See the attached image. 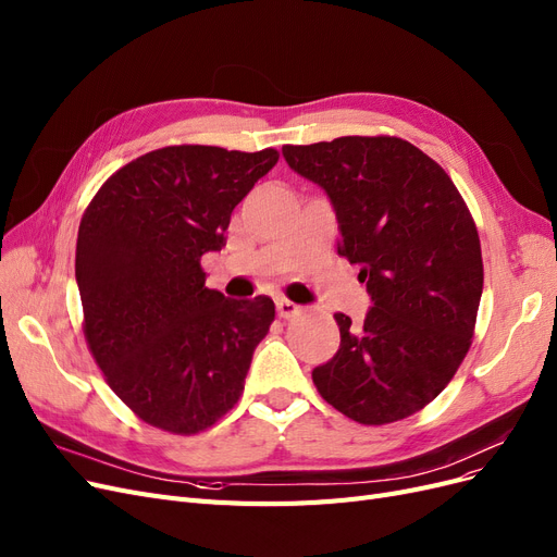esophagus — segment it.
Segmentation results:
<instances>
[{
	"mask_svg": "<svg viewBox=\"0 0 557 557\" xmlns=\"http://www.w3.org/2000/svg\"><path fill=\"white\" fill-rule=\"evenodd\" d=\"M275 307H277V314H280L282 319H294V317H300V314H302V307L296 305V302H292V300H286V298H280V300L275 302Z\"/></svg>",
	"mask_w": 557,
	"mask_h": 557,
	"instance_id": "esophagus-1",
	"label": "esophagus"
}]
</instances>
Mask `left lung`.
Returning <instances> with one entry per match:
<instances>
[{
  "instance_id": "left-lung-1",
  "label": "left lung",
  "mask_w": 557,
  "mask_h": 557,
  "mask_svg": "<svg viewBox=\"0 0 557 557\" xmlns=\"http://www.w3.org/2000/svg\"><path fill=\"white\" fill-rule=\"evenodd\" d=\"M321 185L339 222L337 252L360 265L372 310L335 314L339 351L317 367L319 395L360 424H389L434 401L475 333L482 247L457 185L401 137L348 135L282 147Z\"/></svg>"
}]
</instances>
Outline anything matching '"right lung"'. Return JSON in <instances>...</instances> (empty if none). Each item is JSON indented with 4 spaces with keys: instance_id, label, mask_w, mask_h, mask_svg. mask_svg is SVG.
<instances>
[{
    "instance_id": "right-lung-1",
    "label": "right lung",
    "mask_w": 557,
    "mask_h": 557,
    "mask_svg": "<svg viewBox=\"0 0 557 557\" xmlns=\"http://www.w3.org/2000/svg\"><path fill=\"white\" fill-rule=\"evenodd\" d=\"M280 153L181 144L114 172L77 232L85 339L114 395L151 426L193 436L243 395L275 319L265 296L206 286L201 257L222 250L236 203Z\"/></svg>"
}]
</instances>
